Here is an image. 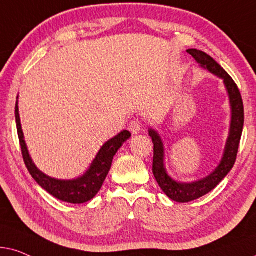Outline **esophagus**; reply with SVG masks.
I'll return each mask as SVG.
<instances>
[{"mask_svg":"<svg viewBox=\"0 0 256 256\" xmlns=\"http://www.w3.org/2000/svg\"><path fill=\"white\" fill-rule=\"evenodd\" d=\"M128 130L132 132V134H138L142 130V122L139 120H132L128 124Z\"/></svg>","mask_w":256,"mask_h":256,"instance_id":"esophagus-1","label":"esophagus"}]
</instances>
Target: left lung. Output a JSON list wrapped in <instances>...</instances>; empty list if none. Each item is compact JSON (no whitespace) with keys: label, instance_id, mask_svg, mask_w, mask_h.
<instances>
[{"label":"left lung","instance_id":"left-lung-1","mask_svg":"<svg viewBox=\"0 0 256 256\" xmlns=\"http://www.w3.org/2000/svg\"><path fill=\"white\" fill-rule=\"evenodd\" d=\"M187 52L192 54V57L199 63L200 66L208 70L210 72L216 74V76L220 77L221 80H224V84L226 86L228 97H230L232 118L230 134H228L224 156L221 158L220 164L210 174L193 182H176L168 174L165 164H164L165 151H164L162 138H160L159 134L156 130L148 128V134L153 142V176H154L156 182H158L160 188L162 190V192L170 199L176 202H190L204 196L205 194L210 193V190L216 188L221 182V180L230 172L235 164V160H236L244 122L242 98H241L239 88L236 86V84L232 80L230 74L210 54L204 52V51L188 49Z\"/></svg>","mask_w":256,"mask_h":256}]
</instances>
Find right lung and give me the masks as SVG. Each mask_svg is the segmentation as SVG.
<instances>
[{"label":"right lung","mask_w":256,"mask_h":256,"mask_svg":"<svg viewBox=\"0 0 256 256\" xmlns=\"http://www.w3.org/2000/svg\"><path fill=\"white\" fill-rule=\"evenodd\" d=\"M17 100H18V97H17ZM15 117L23 160H24V164L29 173L35 179V182L43 190H46L48 193H50L51 196L57 198V199L62 200V202L70 204H84L90 202L91 199L96 196V194L102 188V185H103L108 171H110L114 154L122 148V145L131 137L130 132L124 130L116 136V137L108 140L102 146V148L97 153L96 158L94 159L88 171L83 176H80V178L72 180L54 179L44 174L32 162L28 148H26L24 134H23L22 131L21 119H20L18 114V100H16Z\"/></svg>","instance_id":"obj_1"}]
</instances>
